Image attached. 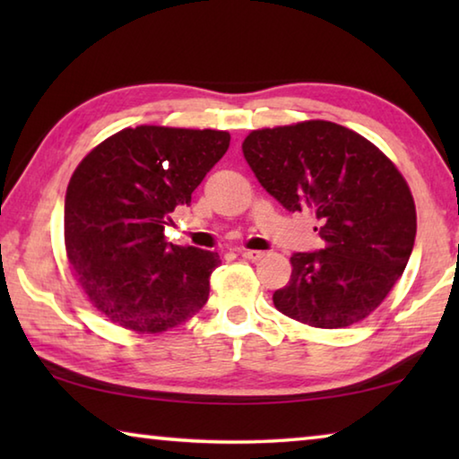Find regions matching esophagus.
<instances>
[{
  "label": "esophagus",
  "instance_id": "esophagus-1",
  "mask_svg": "<svg viewBox=\"0 0 459 459\" xmlns=\"http://www.w3.org/2000/svg\"><path fill=\"white\" fill-rule=\"evenodd\" d=\"M240 257H245L248 261H259V259L265 257V253H263V251H251V248H243V251H240Z\"/></svg>",
  "mask_w": 459,
  "mask_h": 459
}]
</instances>
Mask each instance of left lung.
<instances>
[{
	"instance_id": "left-lung-1",
	"label": "left lung",
	"mask_w": 459,
	"mask_h": 459,
	"mask_svg": "<svg viewBox=\"0 0 459 459\" xmlns=\"http://www.w3.org/2000/svg\"><path fill=\"white\" fill-rule=\"evenodd\" d=\"M247 164L285 211H312L324 248L291 255L279 312L314 328H346L383 304L415 245L405 178L356 131L332 121L251 131Z\"/></svg>"
}]
</instances>
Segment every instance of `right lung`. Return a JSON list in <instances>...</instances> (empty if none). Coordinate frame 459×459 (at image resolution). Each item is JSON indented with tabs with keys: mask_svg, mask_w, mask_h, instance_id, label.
Returning a JSON list of instances; mask_svg holds the SVG:
<instances>
[{
	"mask_svg": "<svg viewBox=\"0 0 459 459\" xmlns=\"http://www.w3.org/2000/svg\"><path fill=\"white\" fill-rule=\"evenodd\" d=\"M229 143L227 131L127 127L74 169L65 198L66 255L108 322L160 333L206 304L219 253L166 243L164 229Z\"/></svg>",
	"mask_w": 459,
	"mask_h": 459,
	"instance_id": "1",
	"label": "right lung"
}]
</instances>
